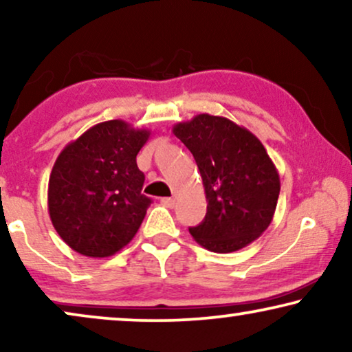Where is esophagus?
I'll list each match as a JSON object with an SVG mask.
<instances>
[{
    "label": "esophagus",
    "mask_w": 352,
    "mask_h": 352,
    "mask_svg": "<svg viewBox=\"0 0 352 352\" xmlns=\"http://www.w3.org/2000/svg\"><path fill=\"white\" fill-rule=\"evenodd\" d=\"M162 204L166 205L168 208H173L176 205V197H166V199H162Z\"/></svg>",
    "instance_id": "1"
}]
</instances>
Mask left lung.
<instances>
[{"mask_svg": "<svg viewBox=\"0 0 352 352\" xmlns=\"http://www.w3.org/2000/svg\"><path fill=\"white\" fill-rule=\"evenodd\" d=\"M199 166L206 214L189 232L214 253L247 247L269 228L280 177L261 141L229 118L200 113L173 126Z\"/></svg>", "mask_w": 352, "mask_h": 352, "instance_id": "1", "label": "left lung"}]
</instances>
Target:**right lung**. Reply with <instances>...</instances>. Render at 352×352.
Instances as JSON below:
<instances>
[{"mask_svg":"<svg viewBox=\"0 0 352 352\" xmlns=\"http://www.w3.org/2000/svg\"><path fill=\"white\" fill-rule=\"evenodd\" d=\"M151 131L123 120L94 124L67 144L52 166L47 210L76 253L107 258L131 242L152 200L141 194L136 155Z\"/></svg>","mask_w":352,"mask_h":352,"instance_id":"obj_1","label":"right lung"}]
</instances>
